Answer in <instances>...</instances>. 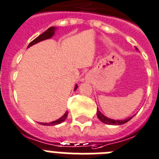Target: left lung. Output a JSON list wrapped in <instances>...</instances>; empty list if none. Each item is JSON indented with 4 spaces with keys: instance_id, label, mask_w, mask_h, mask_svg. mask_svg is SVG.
Here are the masks:
<instances>
[{
    "instance_id": "left-lung-1",
    "label": "left lung",
    "mask_w": 159,
    "mask_h": 159,
    "mask_svg": "<svg viewBox=\"0 0 159 159\" xmlns=\"http://www.w3.org/2000/svg\"><path fill=\"white\" fill-rule=\"evenodd\" d=\"M137 49V48H136ZM138 50V49H137ZM97 117L100 119V120L104 124H107V125H123L126 122H128L129 120H130L131 119L134 117V116H130L129 118H126L124 119V120H113V119H111V118H108L107 116H104V114H102L100 111L99 110L98 108H97Z\"/></svg>"
}]
</instances>
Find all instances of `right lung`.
Here are the masks:
<instances>
[{"label": "right lung", "mask_w": 159, "mask_h": 159, "mask_svg": "<svg viewBox=\"0 0 159 159\" xmlns=\"http://www.w3.org/2000/svg\"><path fill=\"white\" fill-rule=\"evenodd\" d=\"M56 27L55 26H51L50 27L48 30H47L45 31L44 33H43L42 34H40L39 36V37H37L36 39H34V40H33L32 42H31L29 44V46H28V47L27 48H29L30 47H31V46H33V45L36 44V43H39V42H42V41L43 40H46V39H51V38H52L54 35H55V30H56ZM78 89V85H75V89L74 91H75L76 89ZM67 114H68V111H66V112L64 113V115H63V116H61L60 118L58 119V120H54V121H51L50 122V123H39L40 125H59V124H61L62 122L64 121L65 120H66V116H67Z\"/></svg>", "instance_id": "1"}]
</instances>
